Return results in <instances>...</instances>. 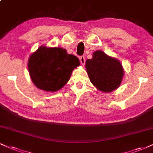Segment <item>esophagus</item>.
Instances as JSON below:
<instances>
[{"mask_svg": "<svg viewBox=\"0 0 153 153\" xmlns=\"http://www.w3.org/2000/svg\"><path fill=\"white\" fill-rule=\"evenodd\" d=\"M80 62L81 63V65H85V56H82L80 57Z\"/></svg>", "mask_w": 153, "mask_h": 153, "instance_id": "1", "label": "esophagus"}]
</instances>
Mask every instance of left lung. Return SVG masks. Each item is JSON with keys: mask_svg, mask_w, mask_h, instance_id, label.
Returning a JSON list of instances; mask_svg holds the SVG:
<instances>
[{"mask_svg": "<svg viewBox=\"0 0 153 153\" xmlns=\"http://www.w3.org/2000/svg\"><path fill=\"white\" fill-rule=\"evenodd\" d=\"M85 68L92 84L105 93L118 88L124 75L120 62L101 51L93 53V58L86 61Z\"/></svg>", "mask_w": 153, "mask_h": 153, "instance_id": "obj_1", "label": "left lung"}]
</instances>
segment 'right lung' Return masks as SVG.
Instances as JSON below:
<instances>
[{"label":"right lung","mask_w":153,"mask_h":153,"mask_svg":"<svg viewBox=\"0 0 153 153\" xmlns=\"http://www.w3.org/2000/svg\"><path fill=\"white\" fill-rule=\"evenodd\" d=\"M78 65L80 61L76 56L56 47L40 46L30 56L27 62L33 82L46 92H56L63 87Z\"/></svg>","instance_id":"right-lung-1"}]
</instances>
